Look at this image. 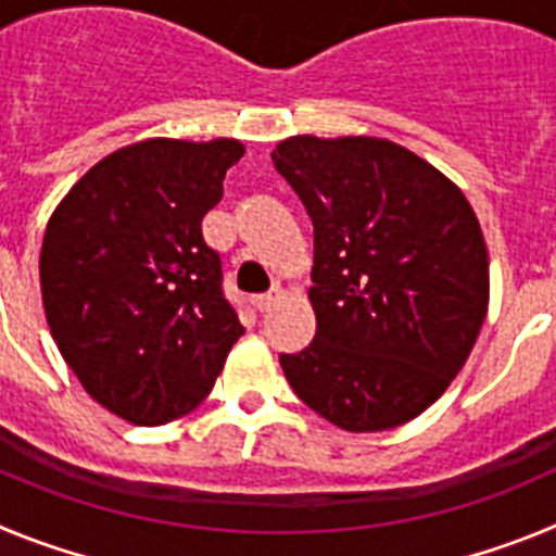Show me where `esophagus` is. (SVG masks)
<instances>
[{
  "label": "esophagus",
  "mask_w": 556,
  "mask_h": 556,
  "mask_svg": "<svg viewBox=\"0 0 556 556\" xmlns=\"http://www.w3.org/2000/svg\"><path fill=\"white\" fill-rule=\"evenodd\" d=\"M278 301H281V289H269V292L255 298V308H258V312H269Z\"/></svg>",
  "instance_id": "esophagus-1"
}]
</instances>
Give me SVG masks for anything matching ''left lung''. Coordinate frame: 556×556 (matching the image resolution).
<instances>
[{"label": "left lung", "mask_w": 556, "mask_h": 556, "mask_svg": "<svg viewBox=\"0 0 556 556\" xmlns=\"http://www.w3.org/2000/svg\"><path fill=\"white\" fill-rule=\"evenodd\" d=\"M273 164L314 225L308 348L294 395L345 431L417 417L462 370L488 314V248L445 175L387 139L294 136Z\"/></svg>", "instance_id": "obj_1"}]
</instances>
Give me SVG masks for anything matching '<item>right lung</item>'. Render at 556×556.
<instances>
[{"label": "right lung", "instance_id": "obj_1", "mask_svg": "<svg viewBox=\"0 0 556 556\" xmlns=\"http://www.w3.org/2000/svg\"><path fill=\"white\" fill-rule=\"evenodd\" d=\"M242 155L233 139L139 141L91 166L49 219V331L88 395L130 424L194 409L244 333L203 236Z\"/></svg>", "mask_w": 556, "mask_h": 556}]
</instances>
